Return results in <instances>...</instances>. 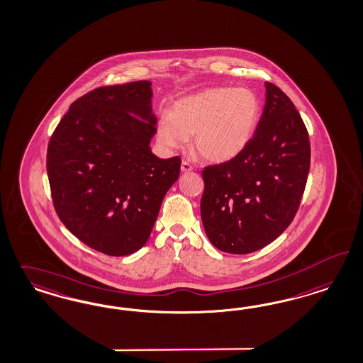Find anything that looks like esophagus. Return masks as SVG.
Instances as JSON below:
<instances>
[{"mask_svg":"<svg viewBox=\"0 0 363 363\" xmlns=\"http://www.w3.org/2000/svg\"><path fill=\"white\" fill-rule=\"evenodd\" d=\"M181 170L182 172H191L193 170V166H191V163L188 162V161H182V163H181Z\"/></svg>","mask_w":363,"mask_h":363,"instance_id":"1","label":"esophagus"}]
</instances>
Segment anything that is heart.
Wrapping results in <instances>:
<instances>
[{
  "label": "heart",
  "instance_id": "1",
  "mask_svg": "<svg viewBox=\"0 0 363 363\" xmlns=\"http://www.w3.org/2000/svg\"><path fill=\"white\" fill-rule=\"evenodd\" d=\"M262 106L248 88L213 87L185 96L164 115L157 137L169 149H181L193 135L194 150L211 162H225L250 143Z\"/></svg>",
  "mask_w": 363,
  "mask_h": 363
}]
</instances>
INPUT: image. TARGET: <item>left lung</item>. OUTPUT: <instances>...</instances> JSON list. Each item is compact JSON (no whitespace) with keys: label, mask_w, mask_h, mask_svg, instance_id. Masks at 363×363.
Here are the masks:
<instances>
[{"label":"left lung","mask_w":363,"mask_h":363,"mask_svg":"<svg viewBox=\"0 0 363 363\" xmlns=\"http://www.w3.org/2000/svg\"><path fill=\"white\" fill-rule=\"evenodd\" d=\"M265 88L250 143L202 170V224L213 245L228 253H250L279 238L298 212L308 178L311 147L299 111L274 83Z\"/></svg>","instance_id":"left-lung-1"}]
</instances>
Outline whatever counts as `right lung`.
Instances as JSON below:
<instances>
[{
    "instance_id": "right-lung-1",
    "label": "right lung",
    "mask_w": 363,
    "mask_h": 363,
    "mask_svg": "<svg viewBox=\"0 0 363 363\" xmlns=\"http://www.w3.org/2000/svg\"><path fill=\"white\" fill-rule=\"evenodd\" d=\"M151 95L147 80L95 88L71 104L48 143L55 211L74 236L108 256L146 244L179 177L178 155L151 152Z\"/></svg>"
}]
</instances>
